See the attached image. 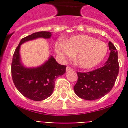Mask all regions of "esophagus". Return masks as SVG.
Wrapping results in <instances>:
<instances>
[{
  "label": "esophagus",
  "instance_id": "esophagus-1",
  "mask_svg": "<svg viewBox=\"0 0 128 128\" xmlns=\"http://www.w3.org/2000/svg\"><path fill=\"white\" fill-rule=\"evenodd\" d=\"M73 69H72L71 67H70V66H67V68H66V71L67 72H68V71H70V70H72Z\"/></svg>",
  "mask_w": 128,
  "mask_h": 128
}]
</instances>
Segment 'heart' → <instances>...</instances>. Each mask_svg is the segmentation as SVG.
<instances>
[{"mask_svg":"<svg viewBox=\"0 0 128 128\" xmlns=\"http://www.w3.org/2000/svg\"><path fill=\"white\" fill-rule=\"evenodd\" d=\"M56 53L62 58L77 54L76 64L82 68H92L101 63L108 54L107 44L86 35L75 36L66 42L56 43Z\"/></svg>","mask_w":128,"mask_h":128,"instance_id":"1","label":"heart"}]
</instances>
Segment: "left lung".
<instances>
[{
  "label": "left lung",
  "instance_id": "8db88e82",
  "mask_svg": "<svg viewBox=\"0 0 128 128\" xmlns=\"http://www.w3.org/2000/svg\"><path fill=\"white\" fill-rule=\"evenodd\" d=\"M110 54L102 68L88 72H77L78 81L74 90L78 97L95 100L104 97L113 88L119 73V62L116 48L109 42Z\"/></svg>",
  "mask_w": 128,
  "mask_h": 128
}]
</instances>
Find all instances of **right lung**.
<instances>
[{"label":"right lung","mask_w":128,"mask_h":128,"mask_svg":"<svg viewBox=\"0 0 128 128\" xmlns=\"http://www.w3.org/2000/svg\"><path fill=\"white\" fill-rule=\"evenodd\" d=\"M51 32H38L21 40L15 50L11 65L12 78L17 90L24 97L34 101H42L52 95L55 81L66 73V66L60 65L52 56L42 66L27 68L21 63L20 48L23 43L38 38H50Z\"/></svg>","instance_id":"obj_1"}]
</instances>
